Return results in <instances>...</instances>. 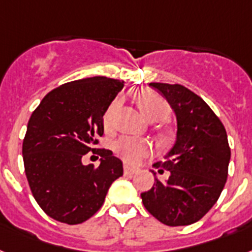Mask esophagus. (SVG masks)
Returning a JSON list of instances; mask_svg holds the SVG:
<instances>
[{
	"label": "esophagus",
	"instance_id": "esophagus-1",
	"mask_svg": "<svg viewBox=\"0 0 252 252\" xmlns=\"http://www.w3.org/2000/svg\"><path fill=\"white\" fill-rule=\"evenodd\" d=\"M124 172H125V175H134V174L138 172V170L134 167H130V166H125Z\"/></svg>",
	"mask_w": 252,
	"mask_h": 252
}]
</instances>
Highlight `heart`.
Returning a JSON list of instances; mask_svg holds the SVG:
<instances>
[{
    "mask_svg": "<svg viewBox=\"0 0 252 252\" xmlns=\"http://www.w3.org/2000/svg\"><path fill=\"white\" fill-rule=\"evenodd\" d=\"M134 100L140 109L141 114L148 121L158 122L168 116L170 107L167 101L155 91L149 89H140L134 94ZM118 107V100H114L108 107L103 116V124L105 128H111L113 124L114 112ZM114 151L126 163L135 165L141 158L151 155L152 145L147 140L131 136H124L114 143Z\"/></svg>",
    "mask_w": 252,
    "mask_h": 252,
    "instance_id": "obj_1",
    "label": "heart"
}]
</instances>
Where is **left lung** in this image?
Here are the masks:
<instances>
[{"label": "left lung", "mask_w": 252, "mask_h": 252, "mask_svg": "<svg viewBox=\"0 0 252 252\" xmlns=\"http://www.w3.org/2000/svg\"><path fill=\"white\" fill-rule=\"evenodd\" d=\"M176 116L174 144L155 163L167 170L165 183L155 175V184L141 193L148 213L170 226L189 225L202 219L216 203L228 178L230 148L223 124L202 97L182 85L151 82Z\"/></svg>", "instance_id": "8db88e82"}]
</instances>
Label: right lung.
I'll list each match as a JSON object with an SVG mask.
<instances>
[{
  "label": "right lung",
  "instance_id": "1",
  "mask_svg": "<svg viewBox=\"0 0 252 252\" xmlns=\"http://www.w3.org/2000/svg\"><path fill=\"white\" fill-rule=\"evenodd\" d=\"M124 84L103 76L72 81L47 94L29 118L23 141L27 179L39 207L60 223L90 219L124 175L112 151L93 148L104 132V113ZM89 151L102 157L97 168L82 163Z\"/></svg>",
  "mask_w": 252,
  "mask_h": 252
}]
</instances>
